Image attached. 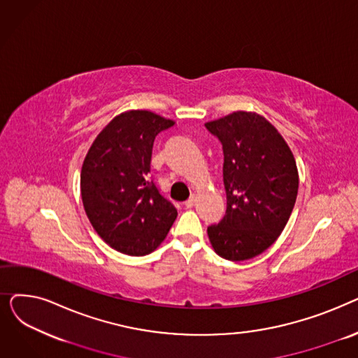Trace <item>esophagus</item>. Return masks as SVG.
I'll return each instance as SVG.
<instances>
[{"label": "esophagus", "mask_w": 358, "mask_h": 358, "mask_svg": "<svg viewBox=\"0 0 358 358\" xmlns=\"http://www.w3.org/2000/svg\"><path fill=\"white\" fill-rule=\"evenodd\" d=\"M194 203H196V196L193 194V196H192V197H190L189 200H187V201L184 203V206H185V208H187V209H192V208H193V206H194Z\"/></svg>", "instance_id": "esophagus-1"}]
</instances>
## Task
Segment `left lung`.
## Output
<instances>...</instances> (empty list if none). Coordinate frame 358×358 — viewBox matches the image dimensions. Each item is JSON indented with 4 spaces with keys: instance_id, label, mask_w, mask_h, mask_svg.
I'll return each instance as SVG.
<instances>
[{
    "instance_id": "left-lung-1",
    "label": "left lung",
    "mask_w": 358,
    "mask_h": 358,
    "mask_svg": "<svg viewBox=\"0 0 358 358\" xmlns=\"http://www.w3.org/2000/svg\"><path fill=\"white\" fill-rule=\"evenodd\" d=\"M223 149L227 213L208 235L216 254L245 261L264 252L283 232L294 208L299 174L277 129L251 111L204 124Z\"/></svg>"
}]
</instances>
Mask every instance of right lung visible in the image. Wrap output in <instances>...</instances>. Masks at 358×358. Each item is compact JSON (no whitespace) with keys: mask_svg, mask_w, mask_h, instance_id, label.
<instances>
[{"mask_svg":"<svg viewBox=\"0 0 358 358\" xmlns=\"http://www.w3.org/2000/svg\"><path fill=\"white\" fill-rule=\"evenodd\" d=\"M174 122L148 110L113 119L92 142L81 169V197L96 232L111 248L146 255L159 247L177 209L150 180V158L159 131Z\"/></svg>","mask_w":358,"mask_h":358,"instance_id":"1","label":"right lung"}]
</instances>
